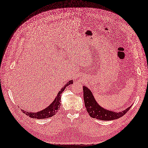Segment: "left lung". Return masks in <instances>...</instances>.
<instances>
[{"mask_svg":"<svg viewBox=\"0 0 148 148\" xmlns=\"http://www.w3.org/2000/svg\"><path fill=\"white\" fill-rule=\"evenodd\" d=\"M84 99L85 108L90 116L102 121H112L122 117L125 114L132 105L120 112H114L108 110L98 104L92 94V92L87 87L83 86Z\"/></svg>","mask_w":148,"mask_h":148,"instance_id":"left-lung-1","label":"left lung"}]
</instances>
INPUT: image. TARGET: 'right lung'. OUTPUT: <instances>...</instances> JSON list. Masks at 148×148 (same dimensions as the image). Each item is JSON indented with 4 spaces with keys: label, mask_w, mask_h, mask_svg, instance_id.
<instances>
[{
    "label": "right lung",
    "mask_w": 148,
    "mask_h": 148,
    "mask_svg": "<svg viewBox=\"0 0 148 148\" xmlns=\"http://www.w3.org/2000/svg\"><path fill=\"white\" fill-rule=\"evenodd\" d=\"M73 84V80H70L69 81L65 84L63 87H62L61 90L57 94V96L55 98L52 103L50 104L49 106H47L44 109H42V110L38 111L36 112H27L26 111L23 110L21 109V111L25 113L26 115L29 116L33 119H47L49 118L52 116H55V114L58 111V109H60V102H61V93L65 90L66 87L68 86L70 84Z\"/></svg>",
    "instance_id": "1"
}]
</instances>
